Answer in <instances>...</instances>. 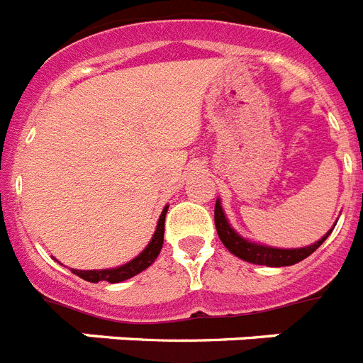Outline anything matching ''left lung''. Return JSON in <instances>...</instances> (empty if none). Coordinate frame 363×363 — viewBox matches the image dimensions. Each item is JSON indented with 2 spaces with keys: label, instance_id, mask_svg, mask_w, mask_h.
Masks as SVG:
<instances>
[{
  "label": "left lung",
  "instance_id": "1",
  "mask_svg": "<svg viewBox=\"0 0 363 363\" xmlns=\"http://www.w3.org/2000/svg\"><path fill=\"white\" fill-rule=\"evenodd\" d=\"M215 225L216 233H218L220 240L228 247L229 252L237 255L238 259H242L246 262H253V264H264V266H292L296 262H301L303 259H306L308 255L318 250L321 244L327 240L333 229L329 233L321 237L318 242L311 244V246L305 247H292V250H283V247H272V246H262V244L252 242L247 238L240 237V235L231 228V224L228 222L224 215V209L220 206V200H216L215 203ZM336 225V224H334Z\"/></svg>",
  "mask_w": 363,
  "mask_h": 363
}]
</instances>
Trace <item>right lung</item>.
<instances>
[{"mask_svg":"<svg viewBox=\"0 0 363 363\" xmlns=\"http://www.w3.org/2000/svg\"><path fill=\"white\" fill-rule=\"evenodd\" d=\"M169 206H165V209L161 211L160 220H157L156 231L152 235V240L148 242V246L145 247L143 252L139 253L135 259H132L130 262L123 266H117V268H108V270H73L71 272L75 275H79L80 279L89 281V283H99V281H108V283H121V281H126V279L134 277V275L141 274L143 270H147L152 262L156 261L157 255H160L161 247H163V233H165V215Z\"/></svg>","mask_w":363,"mask_h":363,"instance_id":"right-lung-1","label":"right lung"}]
</instances>
